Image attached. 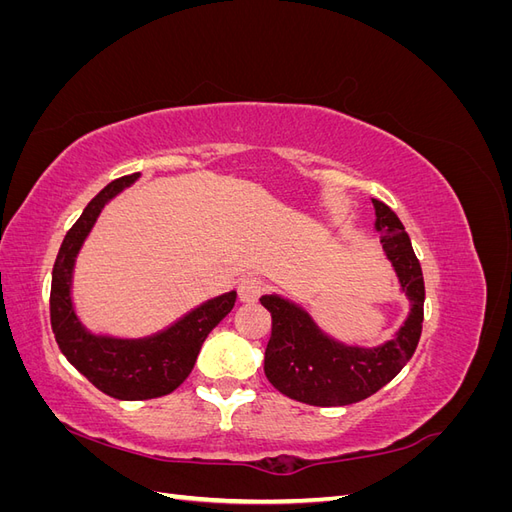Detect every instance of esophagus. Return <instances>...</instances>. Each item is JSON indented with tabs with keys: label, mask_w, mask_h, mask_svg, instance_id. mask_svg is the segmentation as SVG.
Here are the masks:
<instances>
[{
	"label": "esophagus",
	"mask_w": 512,
	"mask_h": 512,
	"mask_svg": "<svg viewBox=\"0 0 512 512\" xmlns=\"http://www.w3.org/2000/svg\"><path fill=\"white\" fill-rule=\"evenodd\" d=\"M239 301L241 303H254L260 299V294L265 292V284H262L258 277H243L239 282Z\"/></svg>",
	"instance_id": "obj_1"
}]
</instances>
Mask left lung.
I'll return each mask as SVG.
<instances>
[{
    "instance_id": "8db88e82",
    "label": "left lung",
    "mask_w": 512,
    "mask_h": 512,
    "mask_svg": "<svg viewBox=\"0 0 512 512\" xmlns=\"http://www.w3.org/2000/svg\"><path fill=\"white\" fill-rule=\"evenodd\" d=\"M376 230L386 258L410 301V314L393 339L374 348L348 346L324 333L305 309L280 294H265L260 305L271 314V339L265 350V376L282 395L309 406H348L389 384L412 359L423 331L425 282L408 232L382 200Z\"/></svg>"
}]
</instances>
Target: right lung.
I'll use <instances>...</instances> for the list:
<instances>
[{
  "label": "right lung",
  "mask_w": 512,
  "mask_h": 512,
  "mask_svg": "<svg viewBox=\"0 0 512 512\" xmlns=\"http://www.w3.org/2000/svg\"><path fill=\"white\" fill-rule=\"evenodd\" d=\"M138 177L141 173L111 181L85 207L59 247L51 282V327L61 354L96 389L123 401L153 399L173 393L190 376L207 335L228 316L237 301V292L230 290L198 305L168 329L141 339L96 335L83 327L72 305V271L76 256L104 205Z\"/></svg>",
  "instance_id": "add662e5"
}]
</instances>
